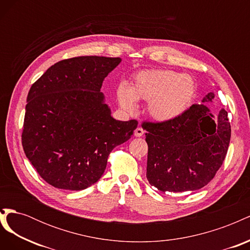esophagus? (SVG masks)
Segmentation results:
<instances>
[{
  "mask_svg": "<svg viewBox=\"0 0 250 250\" xmlns=\"http://www.w3.org/2000/svg\"><path fill=\"white\" fill-rule=\"evenodd\" d=\"M144 132H145V131H144V129H143L142 127H138L137 129L134 130V135H135V137H137V138H141V137H143Z\"/></svg>",
  "mask_w": 250,
  "mask_h": 250,
  "instance_id": "34e87169",
  "label": "esophagus"
}]
</instances>
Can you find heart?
<instances>
[{
    "instance_id": "obj_1",
    "label": "heart",
    "mask_w": 250,
    "mask_h": 250,
    "mask_svg": "<svg viewBox=\"0 0 250 250\" xmlns=\"http://www.w3.org/2000/svg\"><path fill=\"white\" fill-rule=\"evenodd\" d=\"M197 85L188 75L171 70H150L139 73L131 86L120 85L117 98L127 111L135 108V101H147L149 116L157 122L180 117L192 105Z\"/></svg>"
}]
</instances>
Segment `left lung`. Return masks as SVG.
<instances>
[{
    "label": "left lung",
    "mask_w": 250,
    "mask_h": 250,
    "mask_svg": "<svg viewBox=\"0 0 250 250\" xmlns=\"http://www.w3.org/2000/svg\"><path fill=\"white\" fill-rule=\"evenodd\" d=\"M193 104L180 117L168 122H144L148 144L147 179L162 192L196 191L207 186L221 167L230 141L228 111L217 119L206 102Z\"/></svg>",
    "instance_id": "obj_1"
}]
</instances>
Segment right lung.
<instances>
[{
    "label": "right lung",
    "instance_id": "right-lung-1",
    "mask_svg": "<svg viewBox=\"0 0 250 250\" xmlns=\"http://www.w3.org/2000/svg\"><path fill=\"white\" fill-rule=\"evenodd\" d=\"M119 57L79 56L42 74L27 97L21 145L40 176L57 188L97 183L112 149L130 139L138 121L115 120L100 92Z\"/></svg>",
    "mask_w": 250,
    "mask_h": 250
}]
</instances>
